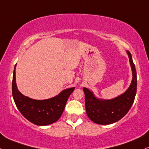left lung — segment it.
<instances>
[{"label": "left lung", "instance_id": "1", "mask_svg": "<svg viewBox=\"0 0 149 149\" xmlns=\"http://www.w3.org/2000/svg\"><path fill=\"white\" fill-rule=\"evenodd\" d=\"M132 70V81L128 90L116 98L104 100L96 98L91 91L83 88L86 109L88 117L99 125H109L117 122L129 112L136 93V71L131 53L127 51Z\"/></svg>", "mask_w": 149, "mask_h": 149}]
</instances>
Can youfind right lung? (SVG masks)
<instances>
[{"label":"right lung","mask_w":149,"mask_h":149,"mask_svg":"<svg viewBox=\"0 0 149 149\" xmlns=\"http://www.w3.org/2000/svg\"><path fill=\"white\" fill-rule=\"evenodd\" d=\"M15 67L12 81V93L15 103L21 114L32 123L45 126L56 122L61 116L66 102L75 88L64 90L52 98L37 100L23 95L17 90L15 81Z\"/></svg>","instance_id":"1"}]
</instances>
